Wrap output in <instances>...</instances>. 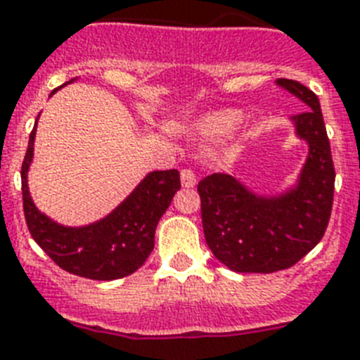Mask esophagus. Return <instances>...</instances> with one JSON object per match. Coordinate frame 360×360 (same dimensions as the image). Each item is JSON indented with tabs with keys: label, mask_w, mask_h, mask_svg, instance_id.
I'll list each match as a JSON object with an SVG mask.
<instances>
[{
	"label": "esophagus",
	"mask_w": 360,
	"mask_h": 360,
	"mask_svg": "<svg viewBox=\"0 0 360 360\" xmlns=\"http://www.w3.org/2000/svg\"><path fill=\"white\" fill-rule=\"evenodd\" d=\"M195 174L190 168H185V170H181V183H183V186L185 188H192V186H195Z\"/></svg>",
	"instance_id": "obj_1"
}]
</instances>
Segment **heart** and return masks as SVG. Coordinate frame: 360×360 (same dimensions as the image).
<instances>
[{
	"instance_id": "heart-1",
	"label": "heart",
	"mask_w": 360,
	"mask_h": 360,
	"mask_svg": "<svg viewBox=\"0 0 360 360\" xmlns=\"http://www.w3.org/2000/svg\"><path fill=\"white\" fill-rule=\"evenodd\" d=\"M238 110H221L212 116H207L198 124V136L205 142H220L229 139L240 124Z\"/></svg>"
}]
</instances>
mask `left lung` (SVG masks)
I'll list each match as a JSON object with an SVG mask.
<instances>
[{
	"label": "left lung",
	"instance_id": "8db88e82",
	"mask_svg": "<svg viewBox=\"0 0 360 360\" xmlns=\"http://www.w3.org/2000/svg\"><path fill=\"white\" fill-rule=\"evenodd\" d=\"M277 84L311 110L292 116L309 144L297 185L279 195H257L233 175L212 174L198 183L207 246L229 270L271 274L286 270L322 240L335 192V166L316 94L292 79Z\"/></svg>",
	"mask_w": 360,
	"mask_h": 360
}]
</instances>
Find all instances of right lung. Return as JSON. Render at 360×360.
Instances as JSON below:
<instances>
[{
  "instance_id": "right-lung-1",
  "label": "right lung",
  "mask_w": 360,
  "mask_h": 360,
  "mask_svg": "<svg viewBox=\"0 0 360 360\" xmlns=\"http://www.w3.org/2000/svg\"><path fill=\"white\" fill-rule=\"evenodd\" d=\"M34 133L37 125L29 134L27 153L22 162L23 214L34 242L55 264L74 276L96 281L131 276L153 251L157 224L181 188L179 172L148 174L103 220L84 227L60 226L42 214L29 195L27 170L33 160Z\"/></svg>"
}]
</instances>
